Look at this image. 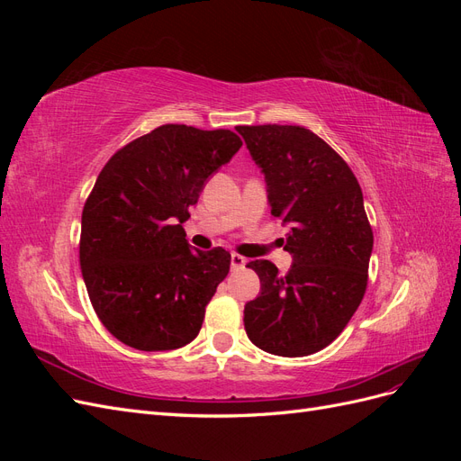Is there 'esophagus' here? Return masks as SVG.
<instances>
[{
	"label": "esophagus",
	"instance_id": "obj_1",
	"mask_svg": "<svg viewBox=\"0 0 461 461\" xmlns=\"http://www.w3.org/2000/svg\"><path fill=\"white\" fill-rule=\"evenodd\" d=\"M246 265V258L239 256V254H230V267L236 271V269H242Z\"/></svg>",
	"mask_w": 461,
	"mask_h": 461
}]
</instances>
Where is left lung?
Returning <instances> with one entry per match:
<instances>
[{"mask_svg":"<svg viewBox=\"0 0 461 461\" xmlns=\"http://www.w3.org/2000/svg\"><path fill=\"white\" fill-rule=\"evenodd\" d=\"M265 176L271 215L288 229L286 275L269 259L249 261L259 296L244 305L248 339L263 352L310 356L348 325L367 286L373 230L350 167L303 127H236Z\"/></svg>","mask_w":461,"mask_h":461,"instance_id":"obj_1","label":"left lung"}]
</instances>
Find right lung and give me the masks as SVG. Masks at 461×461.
<instances>
[{"mask_svg": "<svg viewBox=\"0 0 461 461\" xmlns=\"http://www.w3.org/2000/svg\"><path fill=\"white\" fill-rule=\"evenodd\" d=\"M240 146L230 131L163 124L97 176L82 209L80 269L97 317L122 344L165 352L198 337L230 254L192 249L183 222Z\"/></svg>", "mask_w": 461, "mask_h": 461, "instance_id": "1", "label": "right lung"}]
</instances>
